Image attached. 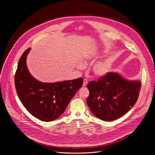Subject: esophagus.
<instances>
[{
    "label": "esophagus",
    "instance_id": "esophagus-1",
    "mask_svg": "<svg viewBox=\"0 0 155 155\" xmlns=\"http://www.w3.org/2000/svg\"><path fill=\"white\" fill-rule=\"evenodd\" d=\"M87 83H88V81H87V79H84V80H83V86H86V85H87Z\"/></svg>",
    "mask_w": 155,
    "mask_h": 155
}]
</instances>
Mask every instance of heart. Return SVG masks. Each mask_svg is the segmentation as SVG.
<instances>
[{"mask_svg":"<svg viewBox=\"0 0 155 155\" xmlns=\"http://www.w3.org/2000/svg\"><path fill=\"white\" fill-rule=\"evenodd\" d=\"M86 60H91L93 61V57L91 56H88L86 58ZM84 67V64L82 62L79 63L78 68V69H83ZM110 61L105 60V61H101L95 63L91 68V71L93 74L96 77H103L110 70Z\"/></svg>","mask_w":155,"mask_h":155,"instance_id":"obj_1","label":"heart"}]
</instances>
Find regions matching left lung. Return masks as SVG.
<instances>
[{"instance_id":"1","label":"left lung","mask_w":155,"mask_h":155,"mask_svg":"<svg viewBox=\"0 0 155 155\" xmlns=\"http://www.w3.org/2000/svg\"><path fill=\"white\" fill-rule=\"evenodd\" d=\"M87 87L90 94L86 102L91 112L102 120L110 121L123 117L136 103L141 83L108 72L97 81H91Z\"/></svg>"}]
</instances>
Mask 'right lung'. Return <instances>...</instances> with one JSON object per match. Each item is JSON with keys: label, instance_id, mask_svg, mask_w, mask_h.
<instances>
[{"label": "right lung", "instance_id": "1", "mask_svg": "<svg viewBox=\"0 0 155 155\" xmlns=\"http://www.w3.org/2000/svg\"><path fill=\"white\" fill-rule=\"evenodd\" d=\"M30 50V48L27 49L19 60L15 75L16 91L21 103L32 115L43 121H51L64 112L82 86L83 80L78 78L56 83L37 80L26 65V57Z\"/></svg>", "mask_w": 155, "mask_h": 155}]
</instances>
